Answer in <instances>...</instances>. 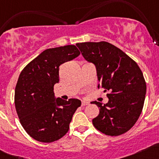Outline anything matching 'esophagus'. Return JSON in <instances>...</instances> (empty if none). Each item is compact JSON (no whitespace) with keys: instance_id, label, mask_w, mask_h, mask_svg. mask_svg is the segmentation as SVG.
I'll list each match as a JSON object with an SVG mask.
<instances>
[{"instance_id":"esophagus-1","label":"esophagus","mask_w":159,"mask_h":159,"mask_svg":"<svg viewBox=\"0 0 159 159\" xmlns=\"http://www.w3.org/2000/svg\"><path fill=\"white\" fill-rule=\"evenodd\" d=\"M89 104V102H87V101H82V102H81V105L82 106H87V105Z\"/></svg>"}]
</instances>
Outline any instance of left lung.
Instances as JSON below:
<instances>
[{"label": "left lung", "instance_id": "left-lung-1", "mask_svg": "<svg viewBox=\"0 0 159 159\" xmlns=\"http://www.w3.org/2000/svg\"><path fill=\"white\" fill-rule=\"evenodd\" d=\"M83 57L96 67L98 88L107 92V103L94 101L99 109L94 127L107 135L118 136L131 129L139 118L147 84L140 67L121 49L106 41L76 43Z\"/></svg>", "mask_w": 159, "mask_h": 159}]
</instances>
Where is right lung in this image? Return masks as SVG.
Returning a JSON list of instances; mask_svg holds the SVG:
<instances>
[{
  "label": "right lung",
  "instance_id": "add662e5",
  "mask_svg": "<svg viewBox=\"0 0 159 159\" xmlns=\"http://www.w3.org/2000/svg\"><path fill=\"white\" fill-rule=\"evenodd\" d=\"M80 54L75 45L46 49L21 71L15 88L14 102L20 124L30 137L52 143L64 137L81 101L55 99L60 64Z\"/></svg>",
  "mask_w": 159,
  "mask_h": 159
}]
</instances>
